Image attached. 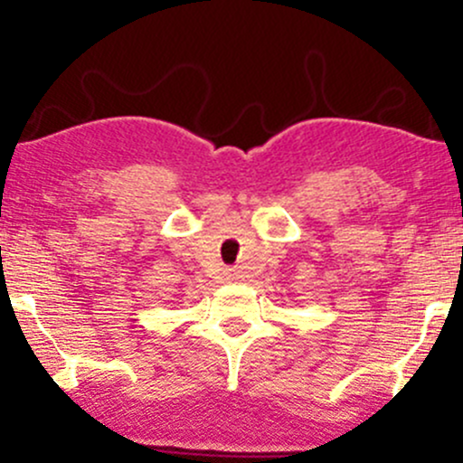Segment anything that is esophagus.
Returning <instances> with one entry per match:
<instances>
[{"instance_id": "esophagus-1", "label": "esophagus", "mask_w": 463, "mask_h": 463, "mask_svg": "<svg viewBox=\"0 0 463 463\" xmlns=\"http://www.w3.org/2000/svg\"><path fill=\"white\" fill-rule=\"evenodd\" d=\"M228 276H231L232 280H237L239 279V272H235V269H232V272H228Z\"/></svg>"}]
</instances>
